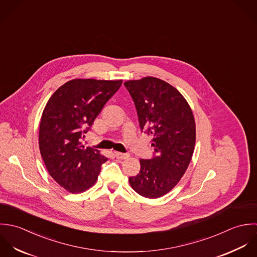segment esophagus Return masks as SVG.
Returning a JSON list of instances; mask_svg holds the SVG:
<instances>
[{
  "label": "esophagus",
  "mask_w": 257,
  "mask_h": 257,
  "mask_svg": "<svg viewBox=\"0 0 257 257\" xmlns=\"http://www.w3.org/2000/svg\"><path fill=\"white\" fill-rule=\"evenodd\" d=\"M115 157L119 160H125L129 157V154H125V153H120V152H115Z\"/></svg>",
  "instance_id": "34e87169"
}]
</instances>
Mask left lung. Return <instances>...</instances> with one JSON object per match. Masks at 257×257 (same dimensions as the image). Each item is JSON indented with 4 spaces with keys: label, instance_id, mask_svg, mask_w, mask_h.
<instances>
[{
    "label": "left lung",
    "instance_id": "obj_1",
    "mask_svg": "<svg viewBox=\"0 0 257 257\" xmlns=\"http://www.w3.org/2000/svg\"><path fill=\"white\" fill-rule=\"evenodd\" d=\"M124 85L135 103L141 130L153 138L155 154L140 160V172L129 183L140 196L157 199L180 182L192 160L196 143L193 111L178 89L157 77L128 80Z\"/></svg>",
    "mask_w": 257,
    "mask_h": 257
}]
</instances>
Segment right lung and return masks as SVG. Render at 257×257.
Returning a JSON list of instances; mask_svg holds the SVG:
<instances>
[{
    "label": "right lung",
    "mask_w": 257,
    "mask_h": 257,
    "mask_svg": "<svg viewBox=\"0 0 257 257\" xmlns=\"http://www.w3.org/2000/svg\"><path fill=\"white\" fill-rule=\"evenodd\" d=\"M122 80L72 79L47 103L40 124L39 146L52 179L72 194L91 188L107 158L84 147L81 139Z\"/></svg>",
    "instance_id": "right-lung-1"
}]
</instances>
